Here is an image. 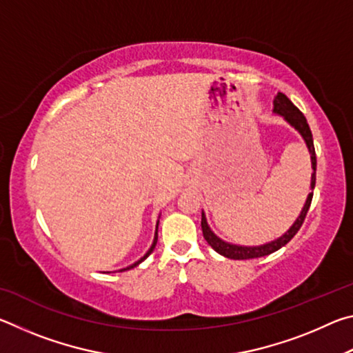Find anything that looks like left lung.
<instances>
[{"label":"left lung","mask_w":353,"mask_h":353,"mask_svg":"<svg viewBox=\"0 0 353 353\" xmlns=\"http://www.w3.org/2000/svg\"><path fill=\"white\" fill-rule=\"evenodd\" d=\"M274 113L283 117L285 121L290 123L291 126L302 135L303 141H305V145L310 151V157H312L313 172H312V183H310V187H312V190H313L314 183H316V152H314V145H313V135H312V130H310V126L307 123V118L303 117V113L299 110L297 107L292 104L291 101L286 98V94H283V93H279L276 99H274ZM312 199H313V193H310L301 214H299L297 219L294 221V224L290 227V230L286 232L285 235H282L280 238H277V240H274L271 243L261 244V246H240V244H232V243L221 240L219 236L213 234L210 227H208L204 212H202V219H201L202 234H204L205 241L210 244V246L216 250L218 254L227 256V259L249 260V259H259V256L270 255L272 252H276V250H279L280 248H283L285 244L291 241V238L297 234L299 229H301L303 224V221H305L310 204H312Z\"/></svg>","instance_id":"obj_1"}]
</instances>
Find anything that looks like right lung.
<instances>
[{"mask_svg": "<svg viewBox=\"0 0 353 353\" xmlns=\"http://www.w3.org/2000/svg\"><path fill=\"white\" fill-rule=\"evenodd\" d=\"M157 227H159V223H157ZM157 236H159V235H157V229H155L154 241H152V244H151V248H149V250H148V252H146L145 255H143V256H141V259H140L139 261H135V263H134V265H130V266H128V268H123V270H119V271H128V270H132V268H135V266H139L141 261H145V260L148 259V256H149V255H151V252H152V250H154V248H155V244H157Z\"/></svg>", "mask_w": 353, "mask_h": 353, "instance_id": "add662e5", "label": "right lung"}]
</instances>
